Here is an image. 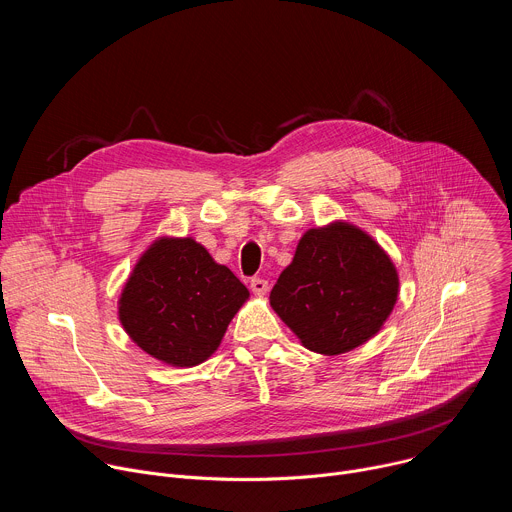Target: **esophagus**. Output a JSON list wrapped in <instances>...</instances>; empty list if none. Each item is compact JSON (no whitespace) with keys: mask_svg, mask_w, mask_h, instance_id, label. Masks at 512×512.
Masks as SVG:
<instances>
[{"mask_svg":"<svg viewBox=\"0 0 512 512\" xmlns=\"http://www.w3.org/2000/svg\"><path fill=\"white\" fill-rule=\"evenodd\" d=\"M251 291H253L255 296H265L267 291H269V283L265 279L255 277V279H251Z\"/></svg>","mask_w":512,"mask_h":512,"instance_id":"obj_1","label":"esophagus"}]
</instances>
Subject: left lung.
Instances as JSON below:
<instances>
[{
	"mask_svg": "<svg viewBox=\"0 0 512 512\" xmlns=\"http://www.w3.org/2000/svg\"><path fill=\"white\" fill-rule=\"evenodd\" d=\"M397 298L389 253L360 227L332 221L302 235L269 304L308 350L336 356L377 336Z\"/></svg>",
	"mask_w": 512,
	"mask_h": 512,
	"instance_id": "1",
	"label": "left lung"
}]
</instances>
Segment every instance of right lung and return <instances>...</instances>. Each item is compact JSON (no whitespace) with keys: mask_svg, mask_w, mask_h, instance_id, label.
I'll list each match as a JSON object with an SVG mask.
<instances>
[{"mask_svg":"<svg viewBox=\"0 0 512 512\" xmlns=\"http://www.w3.org/2000/svg\"><path fill=\"white\" fill-rule=\"evenodd\" d=\"M249 300V289L192 237H158L117 302L127 336L156 360L190 369L208 360Z\"/></svg>","mask_w":512,"mask_h":512,"instance_id":"add662e5","label":"right lung"}]
</instances>
